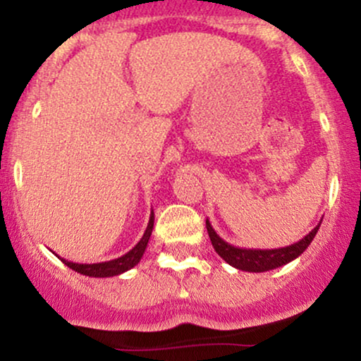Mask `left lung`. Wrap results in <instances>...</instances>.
I'll use <instances>...</instances> for the list:
<instances>
[{
    "label": "left lung",
    "instance_id": "8db88e82",
    "mask_svg": "<svg viewBox=\"0 0 361 361\" xmlns=\"http://www.w3.org/2000/svg\"><path fill=\"white\" fill-rule=\"evenodd\" d=\"M321 222H319L305 238H302L299 243H293L285 247H279V250H246V247L233 246V244L226 243L221 235L215 233L212 224L209 222V219H207L205 224L207 233H209L214 250L217 251V255L221 256L226 263H229L231 267L243 271L261 273L275 270V268L283 267V264L290 263V261L299 258L302 252L307 250V246L312 243V239L316 238Z\"/></svg>",
    "mask_w": 361,
    "mask_h": 361
}]
</instances>
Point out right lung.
<instances>
[{
	"label": "right lung",
	"mask_w": 361,
	"mask_h": 361,
	"mask_svg": "<svg viewBox=\"0 0 361 361\" xmlns=\"http://www.w3.org/2000/svg\"><path fill=\"white\" fill-rule=\"evenodd\" d=\"M152 227H154V212H151V217H149V224L146 227V233H144L142 238H140V241L135 244L130 251L126 252L123 256H120V258H115L110 261H102V263H90L88 264V263H73V261L61 258V256H57V255L56 256L66 264V267H69L74 271L81 273V275L94 276V279H106V276L120 275V273L134 268L135 264L140 261V258H142L144 251H146V247H147L149 238H151Z\"/></svg>",
	"instance_id": "right-lung-1"
}]
</instances>
